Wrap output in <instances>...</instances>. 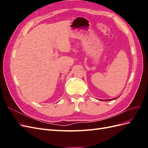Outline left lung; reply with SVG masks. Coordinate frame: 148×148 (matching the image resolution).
Segmentation results:
<instances>
[{
    "mask_svg": "<svg viewBox=\"0 0 148 148\" xmlns=\"http://www.w3.org/2000/svg\"><path fill=\"white\" fill-rule=\"evenodd\" d=\"M115 99H116V98H115ZM112 99H109V100H105V101H111V100H113Z\"/></svg>",
    "mask_w": 148,
    "mask_h": 148,
    "instance_id": "1",
    "label": "left lung"
}]
</instances>
